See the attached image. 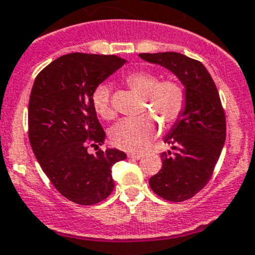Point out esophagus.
<instances>
[{"mask_svg": "<svg viewBox=\"0 0 255 255\" xmlns=\"http://www.w3.org/2000/svg\"><path fill=\"white\" fill-rule=\"evenodd\" d=\"M128 156H129V158H131V159H140V158L143 156V154L141 153H129L128 154Z\"/></svg>", "mask_w": 255, "mask_h": 255, "instance_id": "esophagus-1", "label": "esophagus"}]
</instances>
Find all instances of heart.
Segmentation results:
<instances>
[{"mask_svg": "<svg viewBox=\"0 0 255 255\" xmlns=\"http://www.w3.org/2000/svg\"><path fill=\"white\" fill-rule=\"evenodd\" d=\"M125 82L134 92L143 96V111L150 114L120 121L112 130L111 139L116 146L125 150H143L159 130V124L153 117L163 124L174 123L183 111L186 96L178 82L173 79L159 82L158 76L150 72H131L125 77ZM92 104L96 112L105 120H111L115 115L111 105V90L107 83H100L95 88Z\"/></svg>", "mask_w": 255, "mask_h": 255, "instance_id": "obj_1", "label": "heart"}]
</instances>
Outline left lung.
Returning a JSON list of instances; mask_svg holds the SVG:
<instances>
[{
    "instance_id": "8db88e82",
    "label": "left lung",
    "mask_w": 255,
    "mask_h": 255,
    "mask_svg": "<svg viewBox=\"0 0 255 255\" xmlns=\"http://www.w3.org/2000/svg\"><path fill=\"white\" fill-rule=\"evenodd\" d=\"M139 57L174 74L184 87V109L163 137L162 169L149 186L162 198L182 202L193 197L210 181L225 144V114L218 88L202 63L176 51L143 53Z\"/></svg>"
}]
</instances>
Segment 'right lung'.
Segmentation results:
<instances>
[{"label":"right lung","mask_w":255,"mask_h":255,"mask_svg":"<svg viewBox=\"0 0 255 255\" xmlns=\"http://www.w3.org/2000/svg\"><path fill=\"white\" fill-rule=\"evenodd\" d=\"M126 63L115 55L65 54L37 74L29 101V140L44 173L60 195L78 205L109 197L111 168L126 159L116 148L101 150L106 134L92 104L95 88ZM96 149L90 153L88 148Z\"/></svg>","instance_id":"add662e5"}]
</instances>
